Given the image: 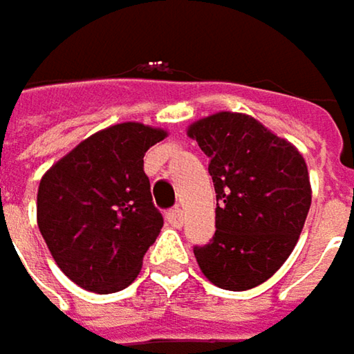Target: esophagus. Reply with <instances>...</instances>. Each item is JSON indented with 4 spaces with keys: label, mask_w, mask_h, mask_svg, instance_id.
<instances>
[{
    "label": "esophagus",
    "mask_w": 354,
    "mask_h": 354,
    "mask_svg": "<svg viewBox=\"0 0 354 354\" xmlns=\"http://www.w3.org/2000/svg\"><path fill=\"white\" fill-rule=\"evenodd\" d=\"M166 219L170 221V225L182 227V225H184V211H182V209H170V211L166 213Z\"/></svg>",
    "instance_id": "esophagus-1"
}]
</instances>
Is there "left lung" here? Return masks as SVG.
I'll return each mask as SVG.
<instances>
[{
	"label": "left lung",
	"mask_w": 354,
	"mask_h": 354,
	"mask_svg": "<svg viewBox=\"0 0 354 354\" xmlns=\"http://www.w3.org/2000/svg\"><path fill=\"white\" fill-rule=\"evenodd\" d=\"M209 158L215 238L194 248L201 272L227 291L268 281L291 256L310 205V172L299 149L244 112L221 110L186 129Z\"/></svg>",
	"instance_id": "obj_1"
}]
</instances>
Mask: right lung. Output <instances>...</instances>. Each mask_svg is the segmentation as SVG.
Wrapping results in <instances>:
<instances>
[{"label":"right lung","instance_id":"right-lung-1","mask_svg":"<svg viewBox=\"0 0 354 354\" xmlns=\"http://www.w3.org/2000/svg\"><path fill=\"white\" fill-rule=\"evenodd\" d=\"M168 137L143 122L106 127L40 178L36 221L57 266L100 295L129 287L164 225L151 203L145 151Z\"/></svg>","mask_w":354,"mask_h":354}]
</instances>
